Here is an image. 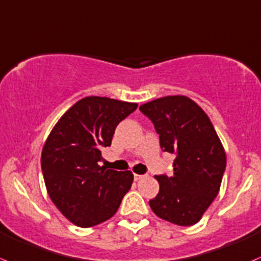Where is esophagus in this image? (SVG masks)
Returning <instances> with one entry per match:
<instances>
[{
	"label": "esophagus",
	"mask_w": 261,
	"mask_h": 261,
	"mask_svg": "<svg viewBox=\"0 0 261 261\" xmlns=\"http://www.w3.org/2000/svg\"><path fill=\"white\" fill-rule=\"evenodd\" d=\"M144 177H146V175H139V174H134V180H136V181H139V180L144 179Z\"/></svg>",
	"instance_id": "34e87169"
}]
</instances>
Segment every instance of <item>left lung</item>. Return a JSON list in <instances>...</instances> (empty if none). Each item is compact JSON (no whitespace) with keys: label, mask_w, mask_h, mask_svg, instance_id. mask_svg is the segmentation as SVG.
<instances>
[{"label":"left lung","mask_w":261,"mask_h":261,"mask_svg":"<svg viewBox=\"0 0 261 261\" xmlns=\"http://www.w3.org/2000/svg\"><path fill=\"white\" fill-rule=\"evenodd\" d=\"M160 134L164 152L176 154L171 176H154L160 192L149 200L157 217L177 226L200 221L221 188L226 152L204 110L184 95L165 96L142 104Z\"/></svg>","instance_id":"left-lung-1"}]
</instances>
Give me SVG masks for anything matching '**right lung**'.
<instances>
[{
    "mask_svg": "<svg viewBox=\"0 0 261 261\" xmlns=\"http://www.w3.org/2000/svg\"><path fill=\"white\" fill-rule=\"evenodd\" d=\"M137 102L87 96L56 123L42 151L46 192L59 212L79 227L112 218L133 182L132 171L100 166L102 147L112 144L117 125Z\"/></svg>",
    "mask_w": 261,
    "mask_h": 261,
    "instance_id": "right-lung-1",
    "label": "right lung"
}]
</instances>
